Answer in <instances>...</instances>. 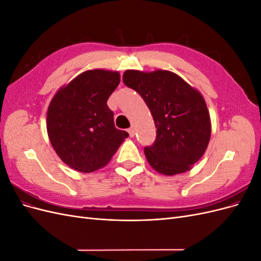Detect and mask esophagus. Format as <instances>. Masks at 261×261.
<instances>
[{"label": "esophagus", "instance_id": "1", "mask_svg": "<svg viewBox=\"0 0 261 261\" xmlns=\"http://www.w3.org/2000/svg\"><path fill=\"white\" fill-rule=\"evenodd\" d=\"M128 134H129V136L130 137H134V135H135V129H134L133 127H130V128H128Z\"/></svg>", "mask_w": 261, "mask_h": 261}]
</instances>
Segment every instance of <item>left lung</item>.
<instances>
[{"mask_svg":"<svg viewBox=\"0 0 261 261\" xmlns=\"http://www.w3.org/2000/svg\"><path fill=\"white\" fill-rule=\"evenodd\" d=\"M124 84L148 106L156 127L152 146L145 147L149 164L164 175L192 169L203 155L211 135L210 115L201 93L170 70L128 69Z\"/></svg>","mask_w":261,"mask_h":261,"instance_id":"left-lung-1","label":"left lung"}]
</instances>
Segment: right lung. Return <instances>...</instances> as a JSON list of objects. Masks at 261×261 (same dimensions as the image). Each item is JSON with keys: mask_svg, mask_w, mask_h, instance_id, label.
<instances>
[{"mask_svg": "<svg viewBox=\"0 0 261 261\" xmlns=\"http://www.w3.org/2000/svg\"><path fill=\"white\" fill-rule=\"evenodd\" d=\"M120 81L118 72L86 70L54 94L46 130L55 152L69 168L84 173L103 168L128 137L115 127L107 105Z\"/></svg>", "mask_w": 261, "mask_h": 261, "instance_id": "obj_1", "label": "right lung"}]
</instances>
